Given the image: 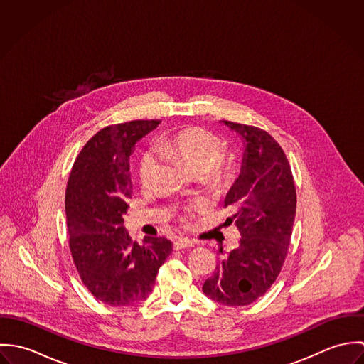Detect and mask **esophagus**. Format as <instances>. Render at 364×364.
Returning <instances> with one entry per match:
<instances>
[{
	"label": "esophagus",
	"instance_id": "esophagus-1",
	"mask_svg": "<svg viewBox=\"0 0 364 364\" xmlns=\"http://www.w3.org/2000/svg\"><path fill=\"white\" fill-rule=\"evenodd\" d=\"M193 247V242L189 240V238H178L175 242H173V248L175 250H183V248H192Z\"/></svg>",
	"mask_w": 364,
	"mask_h": 364
}]
</instances>
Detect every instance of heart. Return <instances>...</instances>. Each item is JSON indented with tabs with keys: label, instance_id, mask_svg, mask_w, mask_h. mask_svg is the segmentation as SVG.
I'll return each mask as SVG.
<instances>
[{
	"label": "heart",
	"instance_id": "b5f03b06",
	"mask_svg": "<svg viewBox=\"0 0 364 364\" xmlns=\"http://www.w3.org/2000/svg\"><path fill=\"white\" fill-rule=\"evenodd\" d=\"M162 156L179 159L195 175L210 173L214 179H228L231 176V164L224 161L223 141L202 127H186L175 134L164 139L158 144ZM159 164V154L149 150L143 154L140 162V181L149 185L156 175ZM202 206H196L200 208Z\"/></svg>",
	"mask_w": 364,
	"mask_h": 364
}]
</instances>
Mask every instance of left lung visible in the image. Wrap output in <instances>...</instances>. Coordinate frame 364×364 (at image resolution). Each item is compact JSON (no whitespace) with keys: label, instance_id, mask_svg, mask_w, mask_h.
<instances>
[{"label":"left lung","instance_id":"obj_1","mask_svg":"<svg viewBox=\"0 0 364 364\" xmlns=\"http://www.w3.org/2000/svg\"><path fill=\"white\" fill-rule=\"evenodd\" d=\"M245 146L241 173L225 196L232 211L240 247L218 262L203 284L208 299L230 307L262 297L286 259L296 217V186L290 164L279 143L264 130L223 120Z\"/></svg>","mask_w":364,"mask_h":364}]
</instances>
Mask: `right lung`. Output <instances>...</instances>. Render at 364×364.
I'll return each mask as SVG.
<instances>
[{
	"label": "right lung",
	"instance_id": "obj_1",
	"mask_svg": "<svg viewBox=\"0 0 364 364\" xmlns=\"http://www.w3.org/2000/svg\"><path fill=\"white\" fill-rule=\"evenodd\" d=\"M158 124L159 120H133L106 126L82 147L68 178L71 257L85 287L112 307L144 301L172 252L165 237H146L139 245L123 225L133 193L130 156L137 141Z\"/></svg>",
	"mask_w": 364,
	"mask_h": 364
}]
</instances>
